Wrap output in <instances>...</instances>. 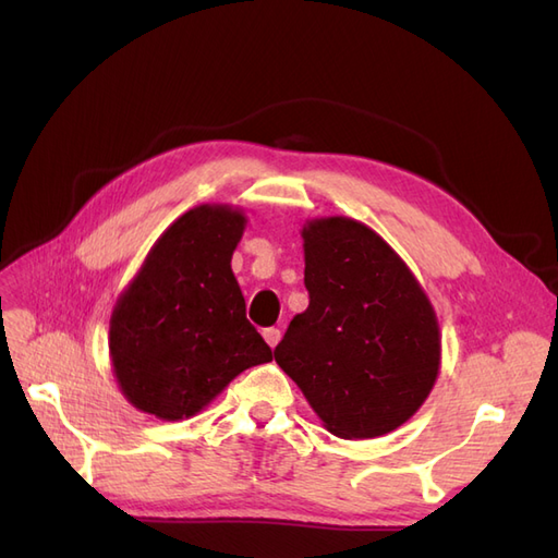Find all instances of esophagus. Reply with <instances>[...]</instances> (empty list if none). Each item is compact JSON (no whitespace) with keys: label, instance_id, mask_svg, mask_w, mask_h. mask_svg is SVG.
<instances>
[{"label":"esophagus","instance_id":"1","mask_svg":"<svg viewBox=\"0 0 558 558\" xmlns=\"http://www.w3.org/2000/svg\"><path fill=\"white\" fill-rule=\"evenodd\" d=\"M263 337H265V342L275 349L279 344V340H281V330L279 328H267L263 332Z\"/></svg>","mask_w":558,"mask_h":558}]
</instances>
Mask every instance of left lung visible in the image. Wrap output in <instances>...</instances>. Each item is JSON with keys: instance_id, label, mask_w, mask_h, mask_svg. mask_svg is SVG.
Returning <instances> with one entry per match:
<instances>
[{"instance_id": "left-lung-1", "label": "left lung", "mask_w": 558, "mask_h": 558, "mask_svg": "<svg viewBox=\"0 0 558 558\" xmlns=\"http://www.w3.org/2000/svg\"><path fill=\"white\" fill-rule=\"evenodd\" d=\"M302 240L310 307L293 316L275 361L332 435L391 433L440 373L430 300L398 253L353 218H314Z\"/></svg>"}]
</instances>
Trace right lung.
Listing matches in <instances>:
<instances>
[{
  "label": "right lung",
  "mask_w": 558,
  "mask_h": 558,
  "mask_svg": "<svg viewBox=\"0 0 558 558\" xmlns=\"http://www.w3.org/2000/svg\"><path fill=\"white\" fill-rule=\"evenodd\" d=\"M246 216L228 205H199L167 228L118 298L109 351L118 386L134 408L179 421L244 373L272 361L248 324L232 275Z\"/></svg>",
  "instance_id": "right-lung-1"
}]
</instances>
